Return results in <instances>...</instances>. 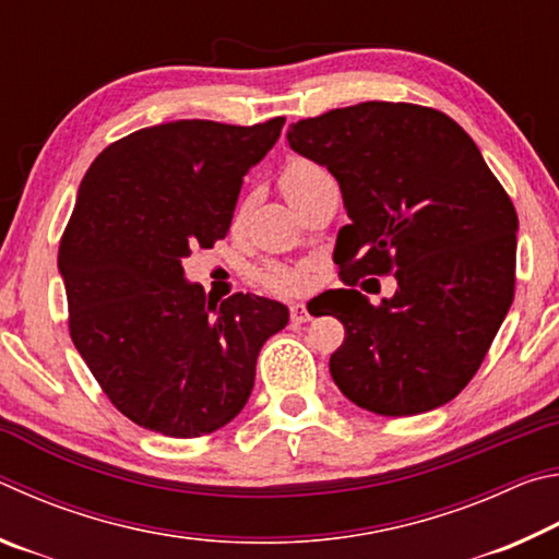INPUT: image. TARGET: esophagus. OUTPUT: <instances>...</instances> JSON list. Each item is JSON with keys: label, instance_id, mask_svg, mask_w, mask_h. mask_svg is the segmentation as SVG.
Returning <instances> with one entry per match:
<instances>
[{"label": "esophagus", "instance_id": "obj_1", "mask_svg": "<svg viewBox=\"0 0 559 559\" xmlns=\"http://www.w3.org/2000/svg\"><path fill=\"white\" fill-rule=\"evenodd\" d=\"M308 320H310L308 308L302 306V302H293V306H290V323L300 325V323H308Z\"/></svg>", "mask_w": 559, "mask_h": 559}]
</instances>
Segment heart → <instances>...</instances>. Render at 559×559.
Wrapping results in <instances>:
<instances>
[{"label":"heart","instance_id":"1","mask_svg":"<svg viewBox=\"0 0 559 559\" xmlns=\"http://www.w3.org/2000/svg\"><path fill=\"white\" fill-rule=\"evenodd\" d=\"M328 173L320 165L310 163V159H290V163L283 167L281 173V187L286 192L288 200H293L298 192H302L308 185H313L316 179L325 177ZM243 210H239L236 219H239ZM261 283L273 293H281V296H290V293H300L306 288V273L293 266H271L261 273Z\"/></svg>","mask_w":559,"mask_h":559}]
</instances>
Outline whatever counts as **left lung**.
<instances>
[{
  "instance_id": "obj_1",
  "label": "left lung",
  "mask_w": 559,
  "mask_h": 559,
  "mask_svg": "<svg viewBox=\"0 0 559 559\" xmlns=\"http://www.w3.org/2000/svg\"><path fill=\"white\" fill-rule=\"evenodd\" d=\"M288 145L328 167L349 216L333 290L345 340L330 374L349 402L412 416L451 402L488 353L515 293L518 214L447 112L367 100L293 122ZM394 272L392 299L354 290Z\"/></svg>"
}]
</instances>
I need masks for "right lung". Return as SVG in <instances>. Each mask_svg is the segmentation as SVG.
I'll return each instance as SVG.
<instances>
[{"label":"right lung","mask_w":559,"mask_h":559,"mask_svg":"<svg viewBox=\"0 0 559 559\" xmlns=\"http://www.w3.org/2000/svg\"><path fill=\"white\" fill-rule=\"evenodd\" d=\"M283 122H163L116 140L83 177L59 246L69 330L138 427L175 439L222 429L249 402L263 343L288 323L286 306L251 293L216 306L182 269L229 231L243 175Z\"/></svg>","instance_id":"add662e5"}]
</instances>
